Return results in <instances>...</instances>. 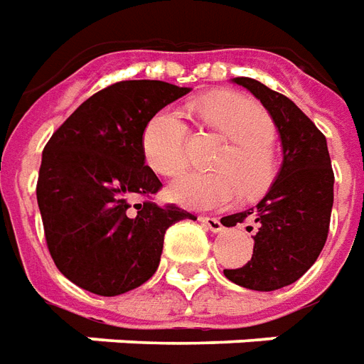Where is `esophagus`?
Masks as SVG:
<instances>
[{
    "instance_id": "esophagus-1",
    "label": "esophagus",
    "mask_w": 364,
    "mask_h": 364,
    "mask_svg": "<svg viewBox=\"0 0 364 364\" xmlns=\"http://www.w3.org/2000/svg\"><path fill=\"white\" fill-rule=\"evenodd\" d=\"M200 221L203 223V227H208L209 230H213V232H221L223 230V223L217 219V217H208V215H203L200 217Z\"/></svg>"
}]
</instances>
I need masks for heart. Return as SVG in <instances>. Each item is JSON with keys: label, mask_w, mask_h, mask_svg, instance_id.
<instances>
[{"label": "heart", "mask_w": 364, "mask_h": 364, "mask_svg": "<svg viewBox=\"0 0 364 364\" xmlns=\"http://www.w3.org/2000/svg\"><path fill=\"white\" fill-rule=\"evenodd\" d=\"M193 112L205 127L225 137L213 172H186L171 186L174 200L192 209H221L242 196H258L269 188L277 171L273 122L264 106L237 92H217L198 100ZM141 149L151 168L176 176L188 163V126L178 110L153 114L141 134Z\"/></svg>", "instance_id": "1"}]
</instances>
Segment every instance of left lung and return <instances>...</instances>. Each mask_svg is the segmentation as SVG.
I'll return each instance as SVG.
<instances>
[{
  "instance_id": "8db88e82",
  "label": "left lung",
  "mask_w": 364,
  "mask_h": 364,
  "mask_svg": "<svg viewBox=\"0 0 364 364\" xmlns=\"http://www.w3.org/2000/svg\"><path fill=\"white\" fill-rule=\"evenodd\" d=\"M264 105L277 127L283 163L256 208L229 215L227 227L252 221L254 254L225 277L252 291L287 287L309 272L322 252L333 205V171L323 134L291 98L250 77H235ZM252 230V227H246Z\"/></svg>"
}]
</instances>
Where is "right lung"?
<instances>
[{
	"label": "right lung",
	"instance_id": "add662e5",
	"mask_svg": "<svg viewBox=\"0 0 364 364\" xmlns=\"http://www.w3.org/2000/svg\"><path fill=\"white\" fill-rule=\"evenodd\" d=\"M192 91L164 81H120L95 92L42 153L36 200L55 267L77 287L116 296L153 277L164 232L196 219L151 198L161 180L145 166L141 134L153 114Z\"/></svg>",
	"mask_w": 364,
	"mask_h": 364
}]
</instances>
